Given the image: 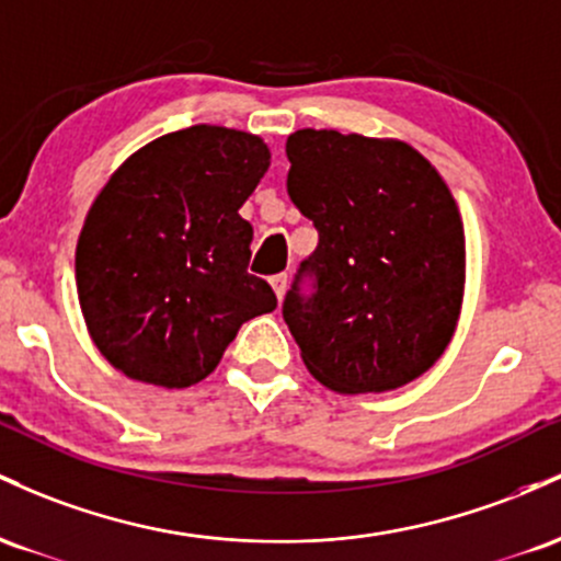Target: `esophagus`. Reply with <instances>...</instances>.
Listing matches in <instances>:
<instances>
[{"instance_id":"esophagus-1","label":"esophagus","mask_w":561,"mask_h":561,"mask_svg":"<svg viewBox=\"0 0 561 561\" xmlns=\"http://www.w3.org/2000/svg\"><path fill=\"white\" fill-rule=\"evenodd\" d=\"M270 286H273L275 297L283 299V294H286V286H288V275H286V273L273 275V278H270Z\"/></svg>"}]
</instances>
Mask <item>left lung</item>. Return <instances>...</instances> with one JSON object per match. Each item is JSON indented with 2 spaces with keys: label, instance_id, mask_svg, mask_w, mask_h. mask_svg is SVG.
Returning a JSON list of instances; mask_svg holds the SVG:
<instances>
[{
  "label": "left lung",
  "instance_id": "obj_1",
  "mask_svg": "<svg viewBox=\"0 0 561 561\" xmlns=\"http://www.w3.org/2000/svg\"><path fill=\"white\" fill-rule=\"evenodd\" d=\"M286 156L288 196L318 230L283 299L307 370L344 394L419 379L450 344L467 280L448 185L400 140L299 129Z\"/></svg>",
  "mask_w": 561,
  "mask_h": 561
}]
</instances>
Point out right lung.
<instances>
[{
	"mask_svg": "<svg viewBox=\"0 0 561 561\" xmlns=\"http://www.w3.org/2000/svg\"><path fill=\"white\" fill-rule=\"evenodd\" d=\"M267 167L256 135L198 124L148 142L105 182L77 243V288L113 368L191 387L247 320L278 307L249 273L254 230L238 214Z\"/></svg>",
	"mask_w": 561,
	"mask_h": 561,
	"instance_id": "1",
	"label": "right lung"
}]
</instances>
